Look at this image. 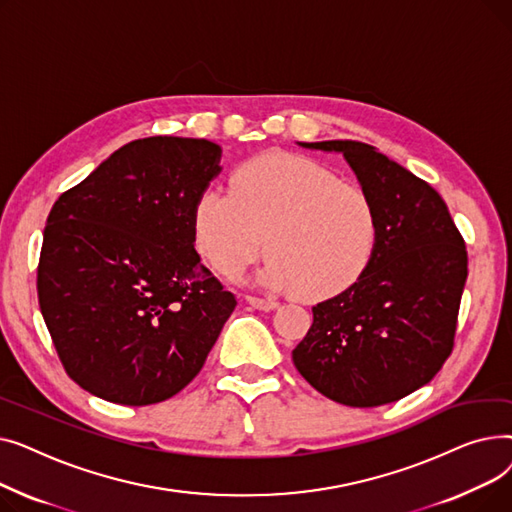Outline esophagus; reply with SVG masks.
<instances>
[{"instance_id":"34e87169","label":"esophagus","mask_w":512,"mask_h":512,"mask_svg":"<svg viewBox=\"0 0 512 512\" xmlns=\"http://www.w3.org/2000/svg\"><path fill=\"white\" fill-rule=\"evenodd\" d=\"M247 303L251 305V307H255V309H259V311H274L276 307H278V303L276 301H272V299H259V297H247Z\"/></svg>"}]
</instances>
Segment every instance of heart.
<instances>
[{
    "label": "heart",
    "instance_id": "b5f03b06",
    "mask_svg": "<svg viewBox=\"0 0 512 512\" xmlns=\"http://www.w3.org/2000/svg\"><path fill=\"white\" fill-rule=\"evenodd\" d=\"M195 245L226 278L272 251L259 282L330 297L351 286L378 245V213L359 184L299 155H261L232 178L209 184L193 213Z\"/></svg>",
    "mask_w": 512,
    "mask_h": 512
}]
</instances>
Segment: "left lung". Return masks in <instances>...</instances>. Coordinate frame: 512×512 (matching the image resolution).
Here are the masks:
<instances>
[{"mask_svg":"<svg viewBox=\"0 0 512 512\" xmlns=\"http://www.w3.org/2000/svg\"><path fill=\"white\" fill-rule=\"evenodd\" d=\"M301 147L344 155L375 205L378 245L355 284L313 307V324L292 351L294 367L340 405H388L425 386L452 353L465 240L434 188L375 147Z\"/></svg>","mask_w":512,"mask_h":512,"instance_id":"obj_1","label":"left lung"}]
</instances>
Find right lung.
I'll list each match as a JSON object with an SVG mask.
<instances>
[{
	"label": "right lung",
	"instance_id": "1",
	"mask_svg": "<svg viewBox=\"0 0 512 512\" xmlns=\"http://www.w3.org/2000/svg\"><path fill=\"white\" fill-rule=\"evenodd\" d=\"M220 155L205 139L132 141L53 203L39 307L83 390L147 407L201 371L236 307L195 251V203Z\"/></svg>",
	"mask_w": 512,
	"mask_h": 512
}]
</instances>
